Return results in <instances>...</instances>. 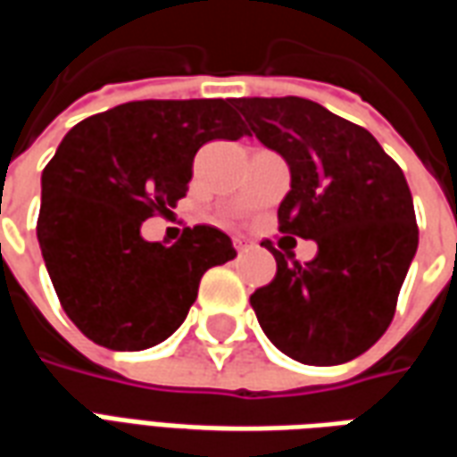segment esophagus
Returning a JSON list of instances; mask_svg holds the SVG:
<instances>
[{
	"label": "esophagus",
	"instance_id": "obj_1",
	"mask_svg": "<svg viewBox=\"0 0 457 457\" xmlns=\"http://www.w3.org/2000/svg\"><path fill=\"white\" fill-rule=\"evenodd\" d=\"M232 242H235V249H237L239 254H242V252H249V249H252V245H249V239H245V237H235V239H232Z\"/></svg>",
	"mask_w": 457,
	"mask_h": 457
}]
</instances>
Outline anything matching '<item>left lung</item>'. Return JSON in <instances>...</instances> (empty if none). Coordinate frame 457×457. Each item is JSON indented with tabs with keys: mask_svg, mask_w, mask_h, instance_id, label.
I'll list each match as a JSON object with an SVG mask.
<instances>
[{
	"mask_svg": "<svg viewBox=\"0 0 457 457\" xmlns=\"http://www.w3.org/2000/svg\"><path fill=\"white\" fill-rule=\"evenodd\" d=\"M242 117L287 161L291 190L281 232L313 239L301 264L277 252V277L249 303L278 350L303 364H343L389 328L419 247L411 190L402 169L362 127L303 97H239Z\"/></svg>",
	"mask_w": 457,
	"mask_h": 457,
	"instance_id": "left-lung-1",
	"label": "left lung"
}]
</instances>
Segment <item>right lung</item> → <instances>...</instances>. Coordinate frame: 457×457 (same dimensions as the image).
I'll return each instance as SVG.
<instances>
[{"mask_svg": "<svg viewBox=\"0 0 457 457\" xmlns=\"http://www.w3.org/2000/svg\"><path fill=\"white\" fill-rule=\"evenodd\" d=\"M245 134L235 100H141L87 117L58 144L41 173L36 235L61 306L93 343H163L203 274L237 257L218 228L163 247L141 237V222L186 195L203 144Z\"/></svg>", "mask_w": 457, "mask_h": 457, "instance_id": "add662e5", "label": "right lung"}]
</instances>
